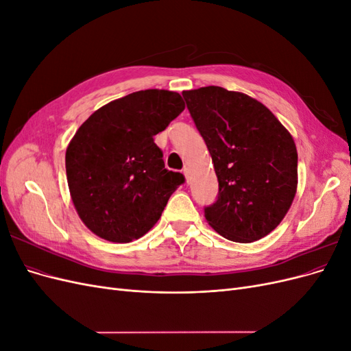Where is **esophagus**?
<instances>
[{
	"label": "esophagus",
	"instance_id": "esophagus-1",
	"mask_svg": "<svg viewBox=\"0 0 351 351\" xmlns=\"http://www.w3.org/2000/svg\"><path fill=\"white\" fill-rule=\"evenodd\" d=\"M183 174H184V177H186L187 182H189V177H190V171H189V168H184V169H183Z\"/></svg>",
	"mask_w": 351,
	"mask_h": 351
}]
</instances>
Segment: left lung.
Here are the masks:
<instances>
[{
  "label": "left lung",
  "instance_id": "left-lung-1",
  "mask_svg": "<svg viewBox=\"0 0 351 351\" xmlns=\"http://www.w3.org/2000/svg\"><path fill=\"white\" fill-rule=\"evenodd\" d=\"M218 177V199L205 208L208 224L237 243H252L280 226L297 192L293 136L249 95L206 86L184 90Z\"/></svg>",
  "mask_w": 351,
  "mask_h": 351
}]
</instances>
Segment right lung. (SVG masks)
I'll return each instance as SVG.
<instances>
[{
  "mask_svg": "<svg viewBox=\"0 0 351 351\" xmlns=\"http://www.w3.org/2000/svg\"><path fill=\"white\" fill-rule=\"evenodd\" d=\"M184 110L177 92H133L95 111L70 141L66 173L73 205L98 237L129 243L161 218L184 177L168 171L154 136Z\"/></svg>",
  "mask_w": 351,
  "mask_h": 351,
  "instance_id": "right-lung-1",
  "label": "right lung"
}]
</instances>
